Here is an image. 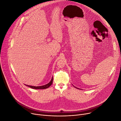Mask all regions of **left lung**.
Here are the masks:
<instances>
[{
    "label": "left lung",
    "mask_w": 121,
    "mask_h": 121,
    "mask_svg": "<svg viewBox=\"0 0 121 121\" xmlns=\"http://www.w3.org/2000/svg\"><path fill=\"white\" fill-rule=\"evenodd\" d=\"M73 87H75V86H73ZM75 87V88H77V89H78V88H77V87Z\"/></svg>",
    "instance_id": "1"
}]
</instances>
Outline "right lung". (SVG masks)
<instances>
[{"instance_id": "obj_1", "label": "right lung", "mask_w": 121, "mask_h": 121, "mask_svg": "<svg viewBox=\"0 0 121 121\" xmlns=\"http://www.w3.org/2000/svg\"><path fill=\"white\" fill-rule=\"evenodd\" d=\"M53 77L52 78L51 80H50V81L44 85H43V86H30V85H26V86H28L32 89H45L46 88H48V87H49L52 84L53 82Z\"/></svg>"}]
</instances>
